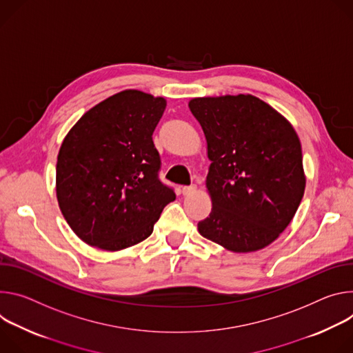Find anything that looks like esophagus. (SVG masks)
<instances>
[{
  "mask_svg": "<svg viewBox=\"0 0 353 353\" xmlns=\"http://www.w3.org/2000/svg\"><path fill=\"white\" fill-rule=\"evenodd\" d=\"M196 190V185H189V186H182V193L183 194H190Z\"/></svg>",
  "mask_w": 353,
  "mask_h": 353,
  "instance_id": "obj_1",
  "label": "esophagus"
}]
</instances>
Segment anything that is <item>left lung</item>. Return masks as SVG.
I'll use <instances>...</instances> for the list:
<instances>
[{
  "label": "left lung",
  "instance_id": "obj_1",
  "mask_svg": "<svg viewBox=\"0 0 353 353\" xmlns=\"http://www.w3.org/2000/svg\"><path fill=\"white\" fill-rule=\"evenodd\" d=\"M212 161L209 217L202 236L232 252L275 241L292 221L305 188L300 140L285 117L252 95L194 98Z\"/></svg>",
  "mask_w": 353,
  "mask_h": 353
}]
</instances>
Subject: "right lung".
Wrapping results in <instances>:
<instances>
[{"label": "right lung", "instance_id": "1", "mask_svg": "<svg viewBox=\"0 0 353 353\" xmlns=\"http://www.w3.org/2000/svg\"><path fill=\"white\" fill-rule=\"evenodd\" d=\"M164 98L136 90L90 109L65 136L56 192L71 230L88 245L117 251L145 240L175 192L161 182L152 133Z\"/></svg>", "mask_w": 353, "mask_h": 353}]
</instances>
